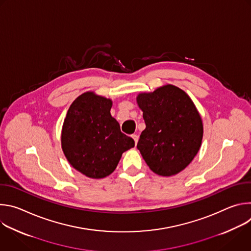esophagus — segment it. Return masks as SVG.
I'll list each match as a JSON object with an SVG mask.
<instances>
[{"mask_svg":"<svg viewBox=\"0 0 251 251\" xmlns=\"http://www.w3.org/2000/svg\"><path fill=\"white\" fill-rule=\"evenodd\" d=\"M132 138L134 139V141H135V144H137L138 143V140H139V136L137 135V134H133L132 135Z\"/></svg>","mask_w":251,"mask_h":251,"instance_id":"1","label":"esophagus"}]
</instances>
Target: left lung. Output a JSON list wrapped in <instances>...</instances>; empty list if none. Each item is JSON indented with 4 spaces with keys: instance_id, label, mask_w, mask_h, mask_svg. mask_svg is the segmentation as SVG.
<instances>
[{
    "instance_id": "1",
    "label": "left lung",
    "mask_w": 251,
    "mask_h": 251,
    "mask_svg": "<svg viewBox=\"0 0 251 251\" xmlns=\"http://www.w3.org/2000/svg\"><path fill=\"white\" fill-rule=\"evenodd\" d=\"M137 102L146 124L137 144L143 159L160 176L180 173L201 144L202 122L194 102L171 84L139 94Z\"/></svg>"
}]
</instances>
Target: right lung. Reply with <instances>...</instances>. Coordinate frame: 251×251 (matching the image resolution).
Segmentation results:
<instances>
[{
  "mask_svg": "<svg viewBox=\"0 0 251 251\" xmlns=\"http://www.w3.org/2000/svg\"><path fill=\"white\" fill-rule=\"evenodd\" d=\"M111 107L110 99L86 92L70 105L63 122V153L71 166L88 177L109 176L122 154L135 146L111 116Z\"/></svg>",
  "mask_w": 251,
  "mask_h": 251,
  "instance_id": "1",
  "label": "right lung"
}]
</instances>
